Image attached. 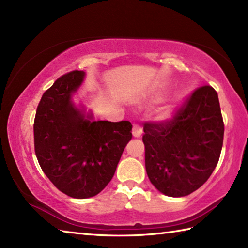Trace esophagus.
I'll use <instances>...</instances> for the list:
<instances>
[{"label":"esophagus","instance_id":"34e87169","mask_svg":"<svg viewBox=\"0 0 248 248\" xmlns=\"http://www.w3.org/2000/svg\"><path fill=\"white\" fill-rule=\"evenodd\" d=\"M132 133H133L134 138H140V136L141 134H143V128H141L140 124H133Z\"/></svg>","mask_w":248,"mask_h":248}]
</instances>
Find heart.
<instances>
[{
    "mask_svg": "<svg viewBox=\"0 0 248 248\" xmlns=\"http://www.w3.org/2000/svg\"><path fill=\"white\" fill-rule=\"evenodd\" d=\"M171 109L170 108H167L166 110H164V112H163V114H162V116H161V118L162 119H168V118H170L171 117Z\"/></svg>",
    "mask_w": 248,
    "mask_h": 248,
    "instance_id": "b5f03b06",
    "label": "heart"
}]
</instances>
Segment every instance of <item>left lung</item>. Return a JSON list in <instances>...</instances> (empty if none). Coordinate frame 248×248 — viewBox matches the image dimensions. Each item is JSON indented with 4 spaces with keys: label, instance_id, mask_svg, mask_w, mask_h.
I'll list each match as a JSON object with an SVG mask.
<instances>
[{
    "label": "left lung",
    "instance_id": "left-lung-1",
    "mask_svg": "<svg viewBox=\"0 0 248 248\" xmlns=\"http://www.w3.org/2000/svg\"><path fill=\"white\" fill-rule=\"evenodd\" d=\"M145 165L150 182L166 196L196 191L217 167L224 140L217 93L197 88L173 118L144 124Z\"/></svg>",
    "mask_w": 248,
    "mask_h": 248
}]
</instances>
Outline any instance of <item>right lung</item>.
Masks as SVG:
<instances>
[{
  "label": "right lung",
  "instance_id": "add662e5",
  "mask_svg": "<svg viewBox=\"0 0 248 248\" xmlns=\"http://www.w3.org/2000/svg\"><path fill=\"white\" fill-rule=\"evenodd\" d=\"M85 73L75 70L57 78L41 97L34 120L35 154L41 170L72 198L96 196L112 180L132 139L128 120H93L72 101Z\"/></svg>",
  "mask_w": 248,
  "mask_h": 248
}]
</instances>
